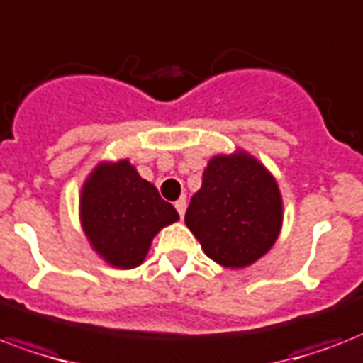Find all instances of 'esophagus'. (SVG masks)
<instances>
[{
  "label": "esophagus",
  "instance_id": "obj_1",
  "mask_svg": "<svg viewBox=\"0 0 363 363\" xmlns=\"http://www.w3.org/2000/svg\"><path fill=\"white\" fill-rule=\"evenodd\" d=\"M176 210H178L179 213V218H184V213H185V208H187V202H185V199H179V201H176Z\"/></svg>",
  "mask_w": 363,
  "mask_h": 363
}]
</instances>
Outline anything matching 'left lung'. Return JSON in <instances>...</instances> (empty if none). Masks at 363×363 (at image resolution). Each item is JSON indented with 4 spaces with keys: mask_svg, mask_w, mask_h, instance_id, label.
I'll return each instance as SVG.
<instances>
[{
    "mask_svg": "<svg viewBox=\"0 0 363 363\" xmlns=\"http://www.w3.org/2000/svg\"><path fill=\"white\" fill-rule=\"evenodd\" d=\"M185 223L204 254L229 269L265 255L282 227V196L269 170L244 151L218 155L202 174Z\"/></svg>",
    "mask_w": 363,
    "mask_h": 363,
    "instance_id": "obj_1",
    "label": "left lung"
}]
</instances>
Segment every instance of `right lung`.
Returning <instances> with one entry per match:
<instances>
[{"label": "right lung", "instance_id": "obj_1", "mask_svg": "<svg viewBox=\"0 0 363 363\" xmlns=\"http://www.w3.org/2000/svg\"><path fill=\"white\" fill-rule=\"evenodd\" d=\"M178 218L176 208L128 161L102 162L83 185V231L92 248L119 269L140 265L153 237Z\"/></svg>", "mask_w": 363, "mask_h": 363}]
</instances>
